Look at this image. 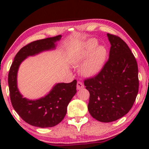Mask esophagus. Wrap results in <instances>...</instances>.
<instances>
[{
	"mask_svg": "<svg viewBox=\"0 0 149 149\" xmlns=\"http://www.w3.org/2000/svg\"><path fill=\"white\" fill-rule=\"evenodd\" d=\"M83 87H84V85L83 84V83L81 82V81H78V82H77V89H83Z\"/></svg>",
	"mask_w": 149,
	"mask_h": 149,
	"instance_id": "34e87169",
	"label": "esophagus"
}]
</instances>
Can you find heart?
I'll return each instance as SVG.
<instances>
[{"mask_svg":"<svg viewBox=\"0 0 149 149\" xmlns=\"http://www.w3.org/2000/svg\"><path fill=\"white\" fill-rule=\"evenodd\" d=\"M95 39L89 40L85 46L73 53L70 61L72 64L79 65L86 60L81 66V72L85 76H92L100 72L104 64L107 52L104 46H97ZM96 48H95V47Z\"/></svg>","mask_w":149,"mask_h":149,"instance_id":"heart-1","label":"heart"}]
</instances>
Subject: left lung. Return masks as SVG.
I'll return each mask as SVG.
<instances>
[{
  "instance_id": "left-lung-1",
  "label": "left lung",
  "mask_w": 149,
  "mask_h": 149,
  "mask_svg": "<svg viewBox=\"0 0 149 149\" xmlns=\"http://www.w3.org/2000/svg\"><path fill=\"white\" fill-rule=\"evenodd\" d=\"M109 58L96 75L85 79L89 92L88 110L92 117L104 123L115 121L132 109L139 88L138 64L125 42L108 33Z\"/></svg>"
}]
</instances>
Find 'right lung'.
Instances as JSON below:
<instances>
[{
    "instance_id": "1",
    "label": "right lung",
    "mask_w": 149,
    "mask_h": 149,
    "mask_svg": "<svg viewBox=\"0 0 149 149\" xmlns=\"http://www.w3.org/2000/svg\"><path fill=\"white\" fill-rule=\"evenodd\" d=\"M62 37L58 35L31 42L16 54L8 75L9 94L13 109L19 117L30 125L38 127H50L64 119L67 107L77 92V80L69 83H58L44 97L29 100L22 97L17 87V73L21 63L29 56L55 48V42Z\"/></svg>"
}]
</instances>
